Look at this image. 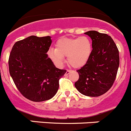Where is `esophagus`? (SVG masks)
I'll return each mask as SVG.
<instances>
[{
	"mask_svg": "<svg viewBox=\"0 0 131 131\" xmlns=\"http://www.w3.org/2000/svg\"><path fill=\"white\" fill-rule=\"evenodd\" d=\"M70 71H71L70 70H67V71H66V75H68V74H69V73H70Z\"/></svg>",
	"mask_w": 131,
	"mask_h": 131,
	"instance_id": "34e87169",
	"label": "esophagus"
}]
</instances>
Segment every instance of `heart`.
Segmentation results:
<instances>
[{"instance_id": "obj_1", "label": "heart", "mask_w": 131, "mask_h": 131, "mask_svg": "<svg viewBox=\"0 0 131 131\" xmlns=\"http://www.w3.org/2000/svg\"><path fill=\"white\" fill-rule=\"evenodd\" d=\"M92 43L85 36L73 38H62L56 43V49L50 48L48 57L60 66L68 57L69 64L74 68H80L89 60L92 53Z\"/></svg>"}]
</instances>
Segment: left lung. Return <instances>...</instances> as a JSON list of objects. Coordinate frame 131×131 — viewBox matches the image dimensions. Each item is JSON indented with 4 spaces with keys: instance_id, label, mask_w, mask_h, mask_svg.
Wrapping results in <instances>:
<instances>
[{
    "instance_id": "8db88e82",
    "label": "left lung",
    "mask_w": 131,
    "mask_h": 131,
    "mask_svg": "<svg viewBox=\"0 0 131 131\" xmlns=\"http://www.w3.org/2000/svg\"><path fill=\"white\" fill-rule=\"evenodd\" d=\"M85 34L92 39V53L88 62L77 71L79 79L74 86L83 95L99 96L114 83L119 64V51L113 38L105 33L89 31Z\"/></svg>"
}]
</instances>
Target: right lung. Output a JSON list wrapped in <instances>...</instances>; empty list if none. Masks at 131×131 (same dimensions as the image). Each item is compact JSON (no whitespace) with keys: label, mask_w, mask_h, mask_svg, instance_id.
Wrapping results in <instances>:
<instances>
[{"label":"right lung","mask_w":131,"mask_h":131,"mask_svg":"<svg viewBox=\"0 0 131 131\" xmlns=\"http://www.w3.org/2000/svg\"><path fill=\"white\" fill-rule=\"evenodd\" d=\"M51 42L49 36H30L15 42L9 54L11 77L20 93L33 102L53 98L66 72L56 68L46 54Z\"/></svg>","instance_id":"right-lung-1"}]
</instances>
